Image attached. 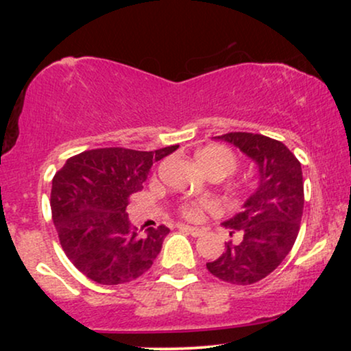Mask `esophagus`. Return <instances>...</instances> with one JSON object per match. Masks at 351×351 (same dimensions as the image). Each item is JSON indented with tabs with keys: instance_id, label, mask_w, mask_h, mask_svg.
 Returning a JSON list of instances; mask_svg holds the SVG:
<instances>
[{
	"instance_id": "34e87169",
	"label": "esophagus",
	"mask_w": 351,
	"mask_h": 351,
	"mask_svg": "<svg viewBox=\"0 0 351 351\" xmlns=\"http://www.w3.org/2000/svg\"><path fill=\"white\" fill-rule=\"evenodd\" d=\"M180 229H181V231L188 232V234H191L193 237H199V236H203V234H204L203 229H199V228H193V226H186V224H181Z\"/></svg>"
}]
</instances>
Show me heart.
<instances>
[{
    "label": "heart",
    "mask_w": 351,
    "mask_h": 351,
    "mask_svg": "<svg viewBox=\"0 0 351 351\" xmlns=\"http://www.w3.org/2000/svg\"><path fill=\"white\" fill-rule=\"evenodd\" d=\"M196 160H198L199 167L204 171L221 170L229 175L236 168V156L224 147L201 148L196 153ZM215 209L216 204L211 203V201H195V203H188L184 206H181V213H183V216L186 219L198 221L204 215V211H215Z\"/></svg>",
    "instance_id": "b5f03b06"
}]
</instances>
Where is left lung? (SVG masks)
Wrapping results in <instances>:
<instances>
[{"label": "left lung", "mask_w": 351, "mask_h": 351, "mask_svg": "<svg viewBox=\"0 0 351 351\" xmlns=\"http://www.w3.org/2000/svg\"><path fill=\"white\" fill-rule=\"evenodd\" d=\"M215 138L234 145L257 167V188L243 209L223 226L236 243L206 267L217 279L249 285L267 277L291 252L304 213L300 162L282 142L257 134L232 132Z\"/></svg>", "instance_id": "obj_1"}]
</instances>
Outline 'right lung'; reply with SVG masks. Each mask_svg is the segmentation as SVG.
I'll list each match as a JSON object with an SVG mask.
<instances>
[{
  "mask_svg": "<svg viewBox=\"0 0 351 351\" xmlns=\"http://www.w3.org/2000/svg\"><path fill=\"white\" fill-rule=\"evenodd\" d=\"M176 148L87 150L56 173L52 221L66 256L90 280L119 285L138 279L152 267L170 229L150 228L140 234L128 219V198L142 191L152 165Z\"/></svg>",
  "mask_w": 351,
  "mask_h": 351,
  "instance_id": "1",
  "label": "right lung"
}]
</instances>
